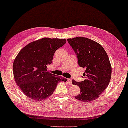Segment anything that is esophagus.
Listing matches in <instances>:
<instances>
[{
	"mask_svg": "<svg viewBox=\"0 0 128 128\" xmlns=\"http://www.w3.org/2000/svg\"><path fill=\"white\" fill-rule=\"evenodd\" d=\"M68 83H69V85H71L72 84V79H71V78H68Z\"/></svg>",
	"mask_w": 128,
	"mask_h": 128,
	"instance_id": "1",
	"label": "esophagus"
}]
</instances>
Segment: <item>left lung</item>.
Wrapping results in <instances>:
<instances>
[{
    "label": "left lung",
    "instance_id": "left-lung-1",
    "mask_svg": "<svg viewBox=\"0 0 128 128\" xmlns=\"http://www.w3.org/2000/svg\"><path fill=\"white\" fill-rule=\"evenodd\" d=\"M68 42L76 54L78 65L86 68L83 81L72 82L80 88L75 98L85 102L93 101L109 84L112 72L109 58L100 44L89 38L79 36L68 39Z\"/></svg>",
    "mask_w": 128,
    "mask_h": 128
}]
</instances>
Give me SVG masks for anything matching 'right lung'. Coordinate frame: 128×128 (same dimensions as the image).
<instances>
[{"label": "right lung", "mask_w": 128, "mask_h": 128, "mask_svg": "<svg viewBox=\"0 0 128 128\" xmlns=\"http://www.w3.org/2000/svg\"><path fill=\"white\" fill-rule=\"evenodd\" d=\"M66 42L65 39L43 38L31 42L19 52L13 64L15 81L23 93L36 101L46 99L58 83L67 78L47 71L54 54Z\"/></svg>", "instance_id": "obj_1"}]
</instances>
